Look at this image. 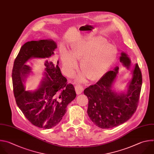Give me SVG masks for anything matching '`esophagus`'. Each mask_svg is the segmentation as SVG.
<instances>
[{
	"label": "esophagus",
	"mask_w": 154,
	"mask_h": 154,
	"mask_svg": "<svg viewBox=\"0 0 154 154\" xmlns=\"http://www.w3.org/2000/svg\"><path fill=\"white\" fill-rule=\"evenodd\" d=\"M75 91H76V93L77 95H79L81 94H82V91L84 90V88L81 85L79 84H76L75 85Z\"/></svg>",
	"instance_id": "34e87169"
}]
</instances>
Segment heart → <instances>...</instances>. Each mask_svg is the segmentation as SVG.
<instances>
[{
    "mask_svg": "<svg viewBox=\"0 0 154 154\" xmlns=\"http://www.w3.org/2000/svg\"><path fill=\"white\" fill-rule=\"evenodd\" d=\"M116 50L104 39L84 40L75 44L70 53L66 50L61 51V58L66 73L72 76L78 68L76 60H80V69L91 81L102 77L113 63ZM85 75L79 76L83 81Z\"/></svg>",
    "mask_w": 154,
    "mask_h": 154,
    "instance_id": "obj_1",
    "label": "heart"
}]
</instances>
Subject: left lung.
<instances>
[{"mask_svg": "<svg viewBox=\"0 0 154 154\" xmlns=\"http://www.w3.org/2000/svg\"><path fill=\"white\" fill-rule=\"evenodd\" d=\"M122 65L129 67L131 60L125 53L119 58ZM118 67L107 72L95 84L86 88L84 94L88 100L87 113L91 121L101 129L118 126L129 120L135 112L142 85V75L138 64L132 73L127 93L120 94L112 89Z\"/></svg>", "mask_w": 154, "mask_h": 154, "instance_id": "8db88e82", "label": "left lung"}]
</instances>
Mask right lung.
<instances>
[{
	"label": "right lung",
	"instance_id": "right-lung-1",
	"mask_svg": "<svg viewBox=\"0 0 154 154\" xmlns=\"http://www.w3.org/2000/svg\"><path fill=\"white\" fill-rule=\"evenodd\" d=\"M56 44L51 40L29 41L24 44L16 57L12 70L13 93L16 104L25 118L35 126L51 129L62 119L66 107L76 98L72 84H67L57 62L56 66L49 57L54 54ZM32 57L44 59L45 77L39 88L34 92L26 91L23 82L30 72L24 64Z\"/></svg>",
	"mask_w": 154,
	"mask_h": 154
}]
</instances>
